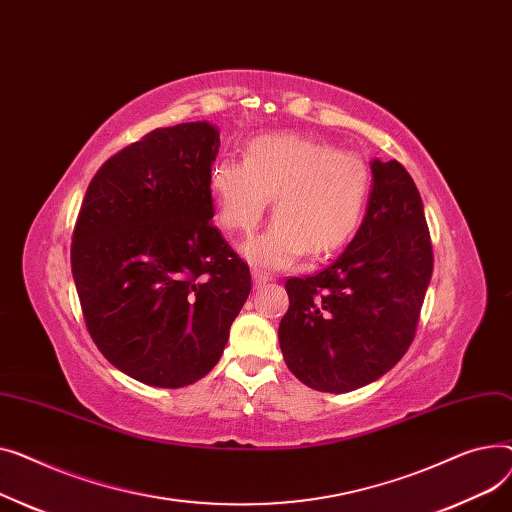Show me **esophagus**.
<instances>
[{
	"label": "esophagus",
	"instance_id": "esophagus-1",
	"mask_svg": "<svg viewBox=\"0 0 512 512\" xmlns=\"http://www.w3.org/2000/svg\"><path fill=\"white\" fill-rule=\"evenodd\" d=\"M252 279H254V285H256V287H264V285L270 281V277H268L266 273H262L260 268H254V270H252Z\"/></svg>",
	"mask_w": 512,
	"mask_h": 512
}]
</instances>
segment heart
<instances>
[{"label":"heart","mask_w":512,"mask_h":512,"mask_svg":"<svg viewBox=\"0 0 512 512\" xmlns=\"http://www.w3.org/2000/svg\"><path fill=\"white\" fill-rule=\"evenodd\" d=\"M210 194L219 225L239 235L256 229L270 196L275 219L242 252L254 266L281 270L306 252L322 258L349 242L364 217L370 169L357 155L312 138L260 136L248 144L244 163L213 167Z\"/></svg>","instance_id":"b5f03b06"}]
</instances>
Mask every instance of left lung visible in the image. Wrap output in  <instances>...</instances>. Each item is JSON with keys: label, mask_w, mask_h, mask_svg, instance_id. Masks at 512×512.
I'll use <instances>...</instances> for the list:
<instances>
[{"label": "left lung", "mask_w": 512, "mask_h": 512, "mask_svg": "<svg viewBox=\"0 0 512 512\" xmlns=\"http://www.w3.org/2000/svg\"><path fill=\"white\" fill-rule=\"evenodd\" d=\"M366 217L320 273L285 283L287 368L320 393L362 388L407 353L432 279L424 202L399 161L374 159Z\"/></svg>", "instance_id": "left-lung-1"}]
</instances>
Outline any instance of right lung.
Masks as SVG:
<instances>
[{
  "label": "right lung",
  "mask_w": 512,
  "mask_h": 512,
  "mask_svg": "<svg viewBox=\"0 0 512 512\" xmlns=\"http://www.w3.org/2000/svg\"><path fill=\"white\" fill-rule=\"evenodd\" d=\"M219 130L157 128L90 182L72 237V275L90 337L130 378L194 384L217 366L252 289L219 229L210 171Z\"/></svg>",
  "instance_id": "right-lung-1"
}]
</instances>
